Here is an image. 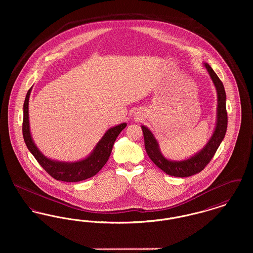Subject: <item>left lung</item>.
Wrapping results in <instances>:
<instances>
[{"instance_id": "obj_1", "label": "left lung", "mask_w": 253, "mask_h": 253, "mask_svg": "<svg viewBox=\"0 0 253 253\" xmlns=\"http://www.w3.org/2000/svg\"><path fill=\"white\" fill-rule=\"evenodd\" d=\"M205 67L210 74L213 84L215 85L218 96L217 107V122L214 132L204 149L187 160L183 161H169L163 157L159 151V147L154 134L151 131L141 126L144 135L145 149L151 160L169 175L176 177H188L200 172L210 163L211 158L215 155L218 147L225 137L228 127V114L226 109V92L223 83L220 81L212 68L205 63Z\"/></svg>"}]
</instances>
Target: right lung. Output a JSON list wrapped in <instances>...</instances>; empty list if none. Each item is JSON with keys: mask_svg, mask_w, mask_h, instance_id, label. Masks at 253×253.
I'll list each match as a JSON object with an SVG mask.
<instances>
[{"mask_svg": "<svg viewBox=\"0 0 253 253\" xmlns=\"http://www.w3.org/2000/svg\"><path fill=\"white\" fill-rule=\"evenodd\" d=\"M30 92L31 88L28 90L24 100L23 134L25 144L28 150L31 152V154L36 158L39 164L46 170L49 175H51L56 180L79 182L94 176L108 161L113 145L127 124L121 123L116 127L109 129L96 145L94 152L84 160L74 163L54 161L44 157L38 150L36 145L34 144L32 140L28 121V101Z\"/></svg>", "mask_w": 253, "mask_h": 253, "instance_id": "1", "label": "right lung"}]
</instances>
